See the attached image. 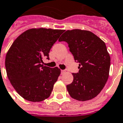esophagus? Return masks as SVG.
<instances>
[{
  "label": "esophagus",
  "mask_w": 123,
  "mask_h": 123,
  "mask_svg": "<svg viewBox=\"0 0 123 123\" xmlns=\"http://www.w3.org/2000/svg\"><path fill=\"white\" fill-rule=\"evenodd\" d=\"M65 72H66V71H65V70H61V73L62 74L65 73Z\"/></svg>",
  "instance_id": "1"
}]
</instances>
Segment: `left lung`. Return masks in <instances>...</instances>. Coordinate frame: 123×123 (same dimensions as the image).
<instances>
[{
    "label": "left lung",
    "mask_w": 123,
    "mask_h": 123,
    "mask_svg": "<svg viewBox=\"0 0 123 123\" xmlns=\"http://www.w3.org/2000/svg\"><path fill=\"white\" fill-rule=\"evenodd\" d=\"M68 44L79 71L73 73V81L67 89L72 98L80 101L97 96L108 79L110 56L104 41L87 30H67L59 39Z\"/></svg>",
    "instance_id": "left-lung-1"
}]
</instances>
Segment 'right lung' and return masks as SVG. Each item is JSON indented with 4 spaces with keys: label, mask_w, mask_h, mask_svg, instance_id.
Here are the masks:
<instances>
[{
    "label": "right lung",
    "mask_w": 123,
    "mask_h": 123,
    "mask_svg": "<svg viewBox=\"0 0 123 123\" xmlns=\"http://www.w3.org/2000/svg\"><path fill=\"white\" fill-rule=\"evenodd\" d=\"M63 30L33 28L23 32L11 46L6 56L8 79L26 100L40 102L50 96L60 74L58 67L41 65L49 60L50 50Z\"/></svg>",
    "instance_id": "obj_1"
}]
</instances>
